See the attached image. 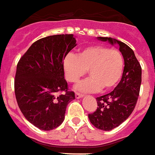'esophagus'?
I'll return each instance as SVG.
<instances>
[{"label":"esophagus","mask_w":155,"mask_h":155,"mask_svg":"<svg viewBox=\"0 0 155 155\" xmlns=\"http://www.w3.org/2000/svg\"><path fill=\"white\" fill-rule=\"evenodd\" d=\"M84 97V95H83V94H80V93H75V98L79 99V98H81V97Z\"/></svg>","instance_id":"1"}]
</instances>
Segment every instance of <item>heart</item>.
<instances>
[{
  "instance_id": "b5f03b06",
  "label": "heart",
  "mask_w": 155,
  "mask_h": 155,
  "mask_svg": "<svg viewBox=\"0 0 155 155\" xmlns=\"http://www.w3.org/2000/svg\"><path fill=\"white\" fill-rule=\"evenodd\" d=\"M67 81L77 82L88 71L90 77L81 81L75 88L80 92H95L102 88L109 90L116 85L122 77L124 59L118 49L101 45L87 46L77 56L70 54L63 61Z\"/></svg>"
}]
</instances>
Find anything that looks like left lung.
I'll list each match as a JSON object with an SVG mask.
<instances>
[{"label": "left lung", "mask_w": 155, "mask_h": 155, "mask_svg": "<svg viewBox=\"0 0 155 155\" xmlns=\"http://www.w3.org/2000/svg\"><path fill=\"white\" fill-rule=\"evenodd\" d=\"M117 44L124 59L122 79L112 92L97 97L96 111L88 114L91 124L103 131H110L124 122L135 108L141 84V67L129 46L111 37H97Z\"/></svg>", "instance_id": "8db88e82"}]
</instances>
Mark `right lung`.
<instances>
[{
  "instance_id": "add662e5",
  "label": "right lung",
  "mask_w": 155,
  "mask_h": 155,
  "mask_svg": "<svg viewBox=\"0 0 155 155\" xmlns=\"http://www.w3.org/2000/svg\"><path fill=\"white\" fill-rule=\"evenodd\" d=\"M76 46L72 34L49 35L30 46L18 62L15 93L20 110L39 129L62 124L67 106L75 99L64 78L63 61Z\"/></svg>"
}]
</instances>
